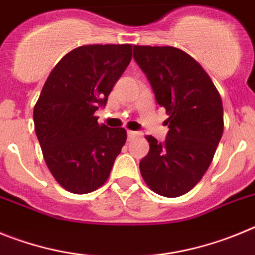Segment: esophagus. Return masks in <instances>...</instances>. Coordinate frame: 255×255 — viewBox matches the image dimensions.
<instances>
[{"label":"esophagus","instance_id":"obj_1","mask_svg":"<svg viewBox=\"0 0 255 255\" xmlns=\"http://www.w3.org/2000/svg\"><path fill=\"white\" fill-rule=\"evenodd\" d=\"M139 135H140L139 132L131 131V130H129V131H128V139H129V140H134L135 138H138Z\"/></svg>","mask_w":255,"mask_h":255}]
</instances>
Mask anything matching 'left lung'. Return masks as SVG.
Instances as JSON below:
<instances>
[{
  "mask_svg": "<svg viewBox=\"0 0 255 255\" xmlns=\"http://www.w3.org/2000/svg\"><path fill=\"white\" fill-rule=\"evenodd\" d=\"M155 101L166 110L168 134L145 139L149 152L139 163L157 194L176 198L197 185L208 170L224 132L222 100L206 70L186 52L170 46H134Z\"/></svg>",
  "mask_w": 255,
  "mask_h": 255,
  "instance_id": "8db88e82",
  "label": "left lung"
}]
</instances>
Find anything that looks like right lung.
<instances>
[{
    "instance_id": "right-lung-1",
    "label": "right lung",
    "mask_w": 255,
    "mask_h": 255,
    "mask_svg": "<svg viewBox=\"0 0 255 255\" xmlns=\"http://www.w3.org/2000/svg\"><path fill=\"white\" fill-rule=\"evenodd\" d=\"M131 44L74 48L49 73L34 106V129L52 176L65 190L87 194L107 181L126 143L124 128L98 124L94 112L131 61Z\"/></svg>"
}]
</instances>
